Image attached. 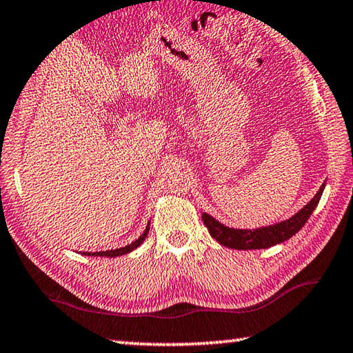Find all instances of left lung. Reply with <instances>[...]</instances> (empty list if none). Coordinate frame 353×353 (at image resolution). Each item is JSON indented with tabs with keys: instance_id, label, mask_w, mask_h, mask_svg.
Returning a JSON list of instances; mask_svg holds the SVG:
<instances>
[{
	"instance_id": "8db88e82",
	"label": "left lung",
	"mask_w": 353,
	"mask_h": 353,
	"mask_svg": "<svg viewBox=\"0 0 353 353\" xmlns=\"http://www.w3.org/2000/svg\"><path fill=\"white\" fill-rule=\"evenodd\" d=\"M325 188V183L321 185L318 193L314 198L308 202V204L301 208L294 216L290 219L282 221L274 225L260 227V229H230L219 221L210 216L208 213H202V221H204L205 227L210 232V235L216 240L219 244L225 248L238 249V250H250V249H266L271 246H276L279 243H283L290 240L292 235H296L299 230L302 229L308 218L312 216L314 208L318 207L319 199L322 196V191Z\"/></svg>"
}]
</instances>
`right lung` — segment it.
Instances as JSON below:
<instances>
[{"mask_svg": "<svg viewBox=\"0 0 353 353\" xmlns=\"http://www.w3.org/2000/svg\"><path fill=\"white\" fill-rule=\"evenodd\" d=\"M148 234H149V224L146 225V229H145V232H143V235H140V238L139 240H135L134 243H130V244H128V246H124V248H119V249H113V250H101V252H82L83 255H92V256H119V255H126V254H129V252H132L134 249H137L140 246V244L145 241V238L148 236Z\"/></svg>", "mask_w": 353, "mask_h": 353, "instance_id": "1", "label": "right lung"}]
</instances>
